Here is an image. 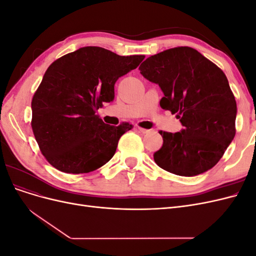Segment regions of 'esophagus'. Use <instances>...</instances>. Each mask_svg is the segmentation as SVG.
Listing matches in <instances>:
<instances>
[{
	"instance_id": "esophagus-1",
	"label": "esophagus",
	"mask_w": 256,
	"mask_h": 256,
	"mask_svg": "<svg viewBox=\"0 0 256 256\" xmlns=\"http://www.w3.org/2000/svg\"><path fill=\"white\" fill-rule=\"evenodd\" d=\"M138 130L142 134H147V132H150V129H145V128H142V127H138Z\"/></svg>"
}]
</instances>
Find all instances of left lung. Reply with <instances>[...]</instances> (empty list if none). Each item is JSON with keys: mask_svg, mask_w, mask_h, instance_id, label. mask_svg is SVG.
<instances>
[{"mask_svg": "<svg viewBox=\"0 0 256 256\" xmlns=\"http://www.w3.org/2000/svg\"><path fill=\"white\" fill-rule=\"evenodd\" d=\"M141 74L157 83L162 109L180 118V132L159 131L164 138L154 160L166 171L196 176L218 164L236 134V100L221 69L190 47L147 58Z\"/></svg>", "mask_w": 256, "mask_h": 256, "instance_id": "1", "label": "left lung"}]
</instances>
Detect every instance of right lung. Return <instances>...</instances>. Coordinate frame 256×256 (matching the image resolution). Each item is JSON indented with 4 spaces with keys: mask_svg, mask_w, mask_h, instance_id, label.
Masks as SVG:
<instances>
[{
    "mask_svg": "<svg viewBox=\"0 0 256 256\" xmlns=\"http://www.w3.org/2000/svg\"><path fill=\"white\" fill-rule=\"evenodd\" d=\"M144 58L83 47L48 67L32 99L30 126L52 166L69 174L90 173L114 156L120 138L134 126L108 125L96 112L114 99L118 79Z\"/></svg>",
    "mask_w": 256,
    "mask_h": 256,
    "instance_id": "add662e5",
    "label": "right lung"
}]
</instances>
